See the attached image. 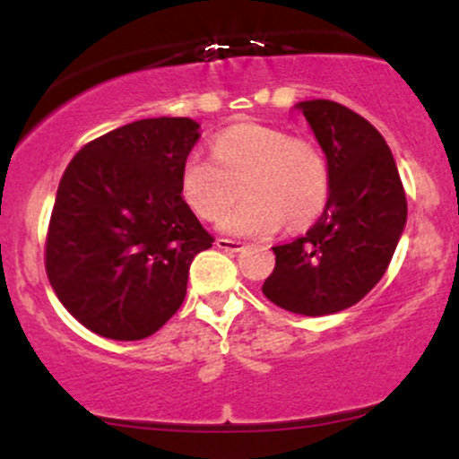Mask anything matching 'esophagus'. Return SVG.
<instances>
[{"label": "esophagus", "mask_w": 459, "mask_h": 459, "mask_svg": "<svg viewBox=\"0 0 459 459\" xmlns=\"http://www.w3.org/2000/svg\"><path fill=\"white\" fill-rule=\"evenodd\" d=\"M215 246H218L220 250H226V252H241V250H244V244H241V241L224 239V237L215 239Z\"/></svg>", "instance_id": "34e87169"}]
</instances>
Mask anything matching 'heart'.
Masks as SVG:
<instances>
[{"label":"heart","instance_id":"heart-1","mask_svg":"<svg viewBox=\"0 0 459 459\" xmlns=\"http://www.w3.org/2000/svg\"><path fill=\"white\" fill-rule=\"evenodd\" d=\"M241 189L246 198L222 220L226 233L267 237L287 222L304 229L328 204V160L315 142L241 123L218 134L213 155L194 151L183 161L181 192L198 218H222Z\"/></svg>","mask_w":459,"mask_h":459}]
</instances>
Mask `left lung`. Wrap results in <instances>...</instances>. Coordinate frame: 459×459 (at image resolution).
<instances>
[{
    "label": "left lung",
    "instance_id": "obj_1",
    "mask_svg": "<svg viewBox=\"0 0 459 459\" xmlns=\"http://www.w3.org/2000/svg\"><path fill=\"white\" fill-rule=\"evenodd\" d=\"M330 166L321 218L291 244L273 246L263 293L276 307L321 317L360 302L380 282L408 220V203L386 140L345 105L296 103Z\"/></svg>",
    "mask_w": 459,
    "mask_h": 459
}]
</instances>
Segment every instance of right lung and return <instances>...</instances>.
Instances as JSON below:
<instances>
[{
	"mask_svg": "<svg viewBox=\"0 0 459 459\" xmlns=\"http://www.w3.org/2000/svg\"><path fill=\"white\" fill-rule=\"evenodd\" d=\"M200 138L192 118H144L92 140L62 177L47 276L79 324L140 341L186 299L189 265L213 244L181 192V168Z\"/></svg>",
	"mask_w": 459,
	"mask_h": 459,
	"instance_id": "1",
	"label": "right lung"
}]
</instances>
